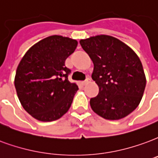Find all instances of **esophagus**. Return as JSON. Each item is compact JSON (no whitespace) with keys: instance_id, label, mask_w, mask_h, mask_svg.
<instances>
[{"instance_id":"34e87169","label":"esophagus","mask_w":158,"mask_h":158,"mask_svg":"<svg viewBox=\"0 0 158 158\" xmlns=\"http://www.w3.org/2000/svg\"><path fill=\"white\" fill-rule=\"evenodd\" d=\"M90 82V79H87L85 81H84V82H82V85H88L89 83Z\"/></svg>"}]
</instances>
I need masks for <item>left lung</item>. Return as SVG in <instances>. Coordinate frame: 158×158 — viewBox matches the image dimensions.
<instances>
[{"label":"left lung","instance_id":"8db88e82","mask_svg":"<svg viewBox=\"0 0 158 158\" xmlns=\"http://www.w3.org/2000/svg\"><path fill=\"white\" fill-rule=\"evenodd\" d=\"M94 64L92 79L99 94L89 104L94 113L106 120L126 117L141 102L146 75L140 58L116 37L97 35L79 41Z\"/></svg>","mask_w":158,"mask_h":158}]
</instances>
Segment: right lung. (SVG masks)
<instances>
[{
  "instance_id": "right-lung-1",
  "label": "right lung",
  "mask_w": 158,
  "mask_h": 158,
  "mask_svg": "<svg viewBox=\"0 0 158 158\" xmlns=\"http://www.w3.org/2000/svg\"><path fill=\"white\" fill-rule=\"evenodd\" d=\"M77 45L75 39L52 35L35 43L21 59L15 88L24 110L37 121H56L70 108L79 88L68 79L65 60Z\"/></svg>"
}]
</instances>
